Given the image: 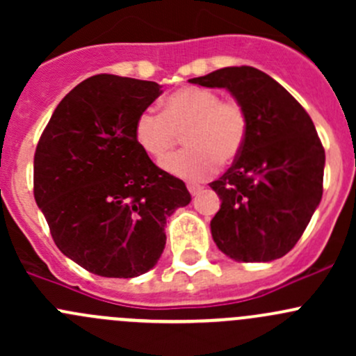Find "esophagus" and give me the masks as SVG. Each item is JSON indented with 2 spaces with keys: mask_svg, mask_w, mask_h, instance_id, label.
Instances as JSON below:
<instances>
[{
  "mask_svg": "<svg viewBox=\"0 0 356 356\" xmlns=\"http://www.w3.org/2000/svg\"><path fill=\"white\" fill-rule=\"evenodd\" d=\"M188 189H189V193H191V195L195 196V195H198L201 189H203V186L196 184V182H188Z\"/></svg>",
  "mask_w": 356,
  "mask_h": 356,
  "instance_id": "34e87169",
  "label": "esophagus"
}]
</instances>
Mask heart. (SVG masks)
<instances>
[{"mask_svg":"<svg viewBox=\"0 0 356 356\" xmlns=\"http://www.w3.org/2000/svg\"><path fill=\"white\" fill-rule=\"evenodd\" d=\"M250 120L238 99H220L213 89L188 86L168 95L163 111L148 108L138 115L134 138L139 148L155 160L173 151L185 134L188 148L163 161L170 174L200 181L241 155Z\"/></svg>","mask_w":356,"mask_h":356,"instance_id":"heart-1","label":"heart"}]
</instances>
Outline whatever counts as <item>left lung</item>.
I'll list each match as a JSON object with an SVG mask.
<instances>
[{
  "label": "left lung",
  "instance_id": "left-lung-1",
  "mask_svg": "<svg viewBox=\"0 0 356 356\" xmlns=\"http://www.w3.org/2000/svg\"><path fill=\"white\" fill-rule=\"evenodd\" d=\"M189 82L225 88L250 120L241 155L210 184L222 200L210 222L215 245L238 261L284 257L322 200L325 152L310 115L253 67H225Z\"/></svg>",
  "mask_w": 356,
  "mask_h": 356
}]
</instances>
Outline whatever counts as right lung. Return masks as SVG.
<instances>
[{
	"mask_svg": "<svg viewBox=\"0 0 356 356\" xmlns=\"http://www.w3.org/2000/svg\"><path fill=\"white\" fill-rule=\"evenodd\" d=\"M152 81L99 74L53 111L34 155V198L65 257L102 277L156 265L167 218L191 201L134 138L136 118L161 95Z\"/></svg>",
	"mask_w": 356,
	"mask_h": 356,
	"instance_id": "right-lung-1",
	"label": "right lung"
}]
</instances>
